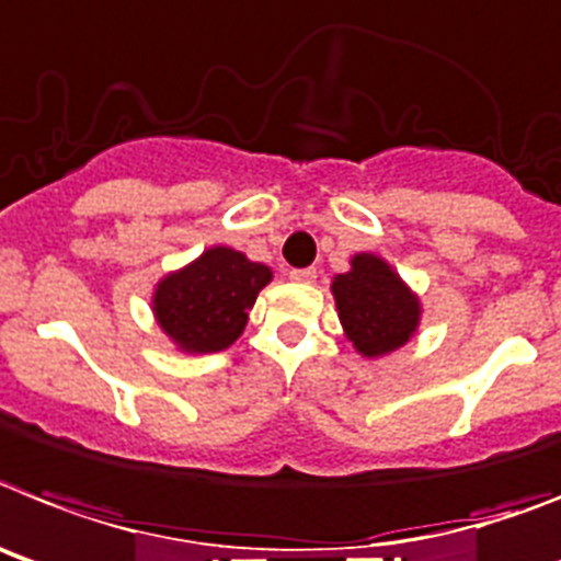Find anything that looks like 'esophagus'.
<instances>
[{
  "instance_id": "esophagus-1",
  "label": "esophagus",
  "mask_w": 561,
  "mask_h": 561,
  "mask_svg": "<svg viewBox=\"0 0 561 561\" xmlns=\"http://www.w3.org/2000/svg\"><path fill=\"white\" fill-rule=\"evenodd\" d=\"M290 279L308 285V282L317 279V267H294V271H290Z\"/></svg>"
}]
</instances>
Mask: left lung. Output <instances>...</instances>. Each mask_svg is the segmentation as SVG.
I'll list each match as a JSON object with an SVG mask.
<instances>
[{
    "mask_svg": "<svg viewBox=\"0 0 561 561\" xmlns=\"http://www.w3.org/2000/svg\"><path fill=\"white\" fill-rule=\"evenodd\" d=\"M333 296L347 339L362 356H385L402 347L419 324V299L385 259L359 253L351 271L333 279Z\"/></svg>",
    "mask_w": 561,
    "mask_h": 561,
    "instance_id": "1",
    "label": "left lung"
}]
</instances>
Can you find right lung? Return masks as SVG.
<instances>
[{"mask_svg":"<svg viewBox=\"0 0 561 561\" xmlns=\"http://www.w3.org/2000/svg\"><path fill=\"white\" fill-rule=\"evenodd\" d=\"M267 282L271 267L230 248H210L196 262L159 282L153 313L182 351H225L244 331L248 310Z\"/></svg>","mask_w":561,"mask_h":561,"instance_id":"1","label":"right lung"}]
</instances>
